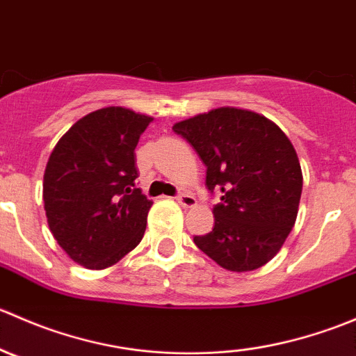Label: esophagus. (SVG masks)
I'll return each instance as SVG.
<instances>
[{
    "instance_id": "esophagus-1",
    "label": "esophagus",
    "mask_w": 356,
    "mask_h": 356,
    "mask_svg": "<svg viewBox=\"0 0 356 356\" xmlns=\"http://www.w3.org/2000/svg\"><path fill=\"white\" fill-rule=\"evenodd\" d=\"M175 200H177L179 204H181V207H184V208H189V207H193V204H196L195 196H193L191 193H186V191L179 193V195L175 196Z\"/></svg>"
}]
</instances>
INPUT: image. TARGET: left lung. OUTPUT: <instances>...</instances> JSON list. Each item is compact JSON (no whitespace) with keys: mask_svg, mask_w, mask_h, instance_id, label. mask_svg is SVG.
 <instances>
[{"mask_svg":"<svg viewBox=\"0 0 356 356\" xmlns=\"http://www.w3.org/2000/svg\"><path fill=\"white\" fill-rule=\"evenodd\" d=\"M172 129L207 167L208 191L220 195L213 229L195 236V245L227 270L260 268L296 222L303 175L288 136L268 118L231 106Z\"/></svg>","mask_w":356,"mask_h":356,"instance_id":"obj_1","label":"left lung"}]
</instances>
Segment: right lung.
<instances>
[{
    "mask_svg": "<svg viewBox=\"0 0 356 356\" xmlns=\"http://www.w3.org/2000/svg\"><path fill=\"white\" fill-rule=\"evenodd\" d=\"M152 117L122 106L75 122L49 155L46 217L63 251L86 268H106L141 243L153 201L136 188V146Z\"/></svg>",
    "mask_w": 356,
    "mask_h": 356,
    "instance_id": "right-lung-1",
    "label": "right lung"
}]
</instances>
